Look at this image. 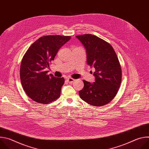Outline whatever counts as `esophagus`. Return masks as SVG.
Returning <instances> with one entry per match:
<instances>
[{
  "label": "esophagus",
  "instance_id": "34e87169",
  "mask_svg": "<svg viewBox=\"0 0 149 149\" xmlns=\"http://www.w3.org/2000/svg\"><path fill=\"white\" fill-rule=\"evenodd\" d=\"M67 81L69 83H72L74 81H75V79H73L72 78H71V77H68L67 78Z\"/></svg>",
  "mask_w": 149,
  "mask_h": 149
}]
</instances>
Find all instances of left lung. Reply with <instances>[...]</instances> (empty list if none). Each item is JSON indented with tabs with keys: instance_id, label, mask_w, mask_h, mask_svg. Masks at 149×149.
Wrapping results in <instances>:
<instances>
[{
	"instance_id": "left-lung-1",
	"label": "left lung",
	"mask_w": 149,
	"mask_h": 149,
	"mask_svg": "<svg viewBox=\"0 0 149 149\" xmlns=\"http://www.w3.org/2000/svg\"><path fill=\"white\" fill-rule=\"evenodd\" d=\"M76 38L86 49L87 64L95 68V82L83 80L80 98L91 105H106L115 97L121 82V68L116 53L109 43L97 36L85 34Z\"/></svg>"
}]
</instances>
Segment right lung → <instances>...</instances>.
Returning <instances> with one entry per match:
<instances>
[{
	"mask_svg": "<svg viewBox=\"0 0 149 149\" xmlns=\"http://www.w3.org/2000/svg\"><path fill=\"white\" fill-rule=\"evenodd\" d=\"M70 39L69 36H42L25 54L20 64V81L27 95L35 102L48 104L60 97L64 78L48 75L46 70L59 49Z\"/></svg>",
	"mask_w": 149,
	"mask_h": 149,
	"instance_id": "obj_1",
	"label": "right lung"
}]
</instances>
